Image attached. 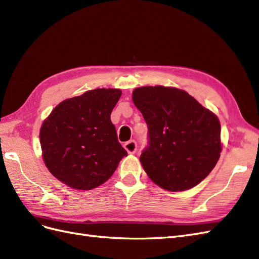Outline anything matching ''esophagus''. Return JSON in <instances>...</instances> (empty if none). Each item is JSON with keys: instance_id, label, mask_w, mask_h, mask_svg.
Returning <instances> with one entry per match:
<instances>
[{"instance_id": "esophagus-1", "label": "esophagus", "mask_w": 259, "mask_h": 259, "mask_svg": "<svg viewBox=\"0 0 259 259\" xmlns=\"http://www.w3.org/2000/svg\"><path fill=\"white\" fill-rule=\"evenodd\" d=\"M123 148L125 149V151L128 152V153L134 154V153H136V152H137L138 145H137V142H136L135 140H130V141L125 142V143L123 144Z\"/></svg>"}]
</instances>
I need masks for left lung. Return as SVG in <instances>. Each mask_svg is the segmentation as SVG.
<instances>
[{"instance_id":"left-lung-1","label":"left lung","mask_w":259,"mask_h":259,"mask_svg":"<svg viewBox=\"0 0 259 259\" xmlns=\"http://www.w3.org/2000/svg\"><path fill=\"white\" fill-rule=\"evenodd\" d=\"M132 101L148 124L149 142L140 162L151 181L168 191L187 190L201 183L222 150L218 117L175 88H138Z\"/></svg>"}]
</instances>
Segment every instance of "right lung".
<instances>
[{
	"label": "right lung",
	"mask_w": 259,
	"mask_h": 259,
	"mask_svg": "<svg viewBox=\"0 0 259 259\" xmlns=\"http://www.w3.org/2000/svg\"><path fill=\"white\" fill-rule=\"evenodd\" d=\"M120 96L117 89L88 91L59 104L42 122L39 139L44 162L69 187L101 186L128 155L110 120Z\"/></svg>",
	"instance_id": "add662e5"
}]
</instances>
